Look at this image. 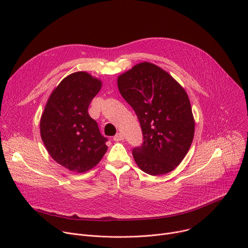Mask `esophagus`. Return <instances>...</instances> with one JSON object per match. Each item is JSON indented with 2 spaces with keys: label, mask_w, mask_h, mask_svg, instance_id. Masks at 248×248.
<instances>
[{
  "label": "esophagus",
  "mask_w": 248,
  "mask_h": 248,
  "mask_svg": "<svg viewBox=\"0 0 248 248\" xmlns=\"http://www.w3.org/2000/svg\"><path fill=\"white\" fill-rule=\"evenodd\" d=\"M124 135L122 133H117L114 137H113V140L115 141H121V140H124Z\"/></svg>",
  "instance_id": "esophagus-1"
}]
</instances>
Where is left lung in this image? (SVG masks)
Masks as SVG:
<instances>
[{
    "mask_svg": "<svg viewBox=\"0 0 248 248\" xmlns=\"http://www.w3.org/2000/svg\"><path fill=\"white\" fill-rule=\"evenodd\" d=\"M117 86L141 127L144 141L133 150L137 165L152 176L173 171L194 138L195 122L185 89L150 62L139 63L120 75Z\"/></svg>",
    "mask_w": 248,
    "mask_h": 248,
    "instance_id": "8db88e82",
    "label": "left lung"
}]
</instances>
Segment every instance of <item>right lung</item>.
<instances>
[{
  "instance_id": "1",
  "label": "right lung",
  "mask_w": 248,
  "mask_h": 248,
  "mask_svg": "<svg viewBox=\"0 0 248 248\" xmlns=\"http://www.w3.org/2000/svg\"><path fill=\"white\" fill-rule=\"evenodd\" d=\"M101 81L84 71L74 72L52 91L40 121L44 145L55 162L76 173L96 166L108 151L88 107Z\"/></svg>"
}]
</instances>
